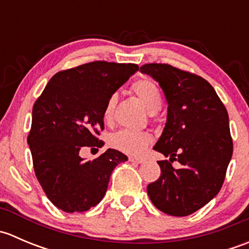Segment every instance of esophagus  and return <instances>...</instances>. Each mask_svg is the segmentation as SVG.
Masks as SVG:
<instances>
[{"label":"esophagus","instance_id":"1","mask_svg":"<svg viewBox=\"0 0 249 249\" xmlns=\"http://www.w3.org/2000/svg\"><path fill=\"white\" fill-rule=\"evenodd\" d=\"M129 161L131 162H136V164H142L144 161L143 158H135V157H129Z\"/></svg>","mask_w":249,"mask_h":249}]
</instances>
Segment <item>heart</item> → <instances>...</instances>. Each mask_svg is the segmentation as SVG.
<instances>
[{"label":"heart","mask_w":249,"mask_h":249,"mask_svg":"<svg viewBox=\"0 0 249 249\" xmlns=\"http://www.w3.org/2000/svg\"><path fill=\"white\" fill-rule=\"evenodd\" d=\"M131 90L149 112L155 113L161 108V92L152 79L143 78V79L136 80L132 84ZM115 104H117V96L112 95L108 97L106 105H105V120H110ZM152 135L148 131H135V130L123 129L114 132L109 137L108 142L110 147L114 148V149L130 155H139L144 152V149L152 143Z\"/></svg>","instance_id":"obj_1"}]
</instances>
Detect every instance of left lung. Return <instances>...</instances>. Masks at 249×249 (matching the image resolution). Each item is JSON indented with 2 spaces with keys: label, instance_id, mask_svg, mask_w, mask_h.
Returning <instances> with one entry per match:
<instances>
[{
  "label": "left lung",
  "instance_id": "1",
  "mask_svg": "<svg viewBox=\"0 0 249 249\" xmlns=\"http://www.w3.org/2000/svg\"><path fill=\"white\" fill-rule=\"evenodd\" d=\"M141 72L164 91L167 122L153 149L170 160L158 161L160 177L147 187L153 205L185 217L219 193L232 155L229 115L212 85L202 77L167 64H145ZM177 160L182 167L176 170Z\"/></svg>",
  "mask_w": 249,
  "mask_h": 249
}]
</instances>
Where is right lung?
<instances>
[{
	"instance_id": "right-lung-1",
	"label": "right lung",
	"mask_w": 249,
	"mask_h": 249,
	"mask_svg": "<svg viewBox=\"0 0 249 249\" xmlns=\"http://www.w3.org/2000/svg\"><path fill=\"white\" fill-rule=\"evenodd\" d=\"M136 64L92 61L57 72L32 109L27 136L36 177L53 205L64 212H85L102 200L109 177L127 157L108 149L85 161L79 150L102 147L107 100L131 74Z\"/></svg>"
}]
</instances>
